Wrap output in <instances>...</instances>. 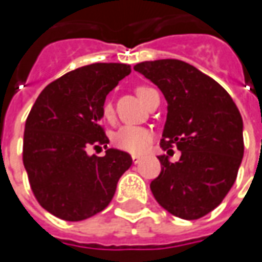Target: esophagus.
Returning a JSON list of instances; mask_svg holds the SVG:
<instances>
[{
  "instance_id": "1",
  "label": "esophagus",
  "mask_w": 262,
  "mask_h": 262,
  "mask_svg": "<svg viewBox=\"0 0 262 262\" xmlns=\"http://www.w3.org/2000/svg\"><path fill=\"white\" fill-rule=\"evenodd\" d=\"M133 162H134V165H137V163H140V160H141V156H138V155H133Z\"/></svg>"
}]
</instances>
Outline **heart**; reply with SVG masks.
Masks as SVG:
<instances>
[{"label":"heart","instance_id":"heart-1","mask_svg":"<svg viewBox=\"0 0 262 262\" xmlns=\"http://www.w3.org/2000/svg\"><path fill=\"white\" fill-rule=\"evenodd\" d=\"M150 90L151 89L146 86L137 87V95L144 102V97ZM102 116L106 121H111L114 118V106L109 100L102 106ZM150 141H151V133L147 128L136 125H126L119 128L112 138V143L116 148L126 151V153H133V155L144 153Z\"/></svg>","mask_w":262,"mask_h":262}]
</instances>
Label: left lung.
Listing matches in <instances>:
<instances>
[{
    "label": "left lung",
    "mask_w": 262,
    "mask_h": 262,
    "mask_svg": "<svg viewBox=\"0 0 262 262\" xmlns=\"http://www.w3.org/2000/svg\"><path fill=\"white\" fill-rule=\"evenodd\" d=\"M167 100L160 147L181 150L176 163L159 156L162 172L151 181L156 201L170 214L196 220L213 211L233 186L244 157L242 116L226 90L179 59L137 64Z\"/></svg>",
    "instance_id": "obj_1"
}]
</instances>
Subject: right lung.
Returning a JSON list of instances; mask_svg holds the SVG:
<instances>
[{
	"mask_svg": "<svg viewBox=\"0 0 262 262\" xmlns=\"http://www.w3.org/2000/svg\"><path fill=\"white\" fill-rule=\"evenodd\" d=\"M131 73L126 64H90L49 83L26 119L23 165L40 206L67 222H80L105 210L131 156L106 147L102 106L107 93Z\"/></svg>",
	"mask_w": 262,
	"mask_h": 262,
	"instance_id": "add662e5",
	"label": "right lung"
}]
</instances>
